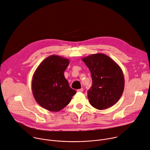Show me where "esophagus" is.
<instances>
[{
    "label": "esophagus",
    "instance_id": "esophagus-1",
    "mask_svg": "<svg viewBox=\"0 0 150 150\" xmlns=\"http://www.w3.org/2000/svg\"><path fill=\"white\" fill-rule=\"evenodd\" d=\"M83 91V88H80V89H79L77 90V92H79V93H82V92Z\"/></svg>",
    "mask_w": 150,
    "mask_h": 150
}]
</instances>
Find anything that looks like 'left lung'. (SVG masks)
Listing matches in <instances>:
<instances>
[{
    "instance_id": "obj_1",
    "label": "left lung",
    "mask_w": 150,
    "mask_h": 150,
    "mask_svg": "<svg viewBox=\"0 0 150 150\" xmlns=\"http://www.w3.org/2000/svg\"><path fill=\"white\" fill-rule=\"evenodd\" d=\"M82 61L91 71L93 85L88 92L92 106L103 110L112 106L121 98L124 89V77L121 67L103 53L92 54Z\"/></svg>"
}]
</instances>
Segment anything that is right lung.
I'll return each instance as SVG.
<instances>
[{
  "label": "right lung",
  "instance_id": "obj_1",
  "mask_svg": "<svg viewBox=\"0 0 150 150\" xmlns=\"http://www.w3.org/2000/svg\"><path fill=\"white\" fill-rule=\"evenodd\" d=\"M69 64L68 59L53 54L43 60L34 72L32 93L42 108L51 112L60 111L76 94L64 76Z\"/></svg>",
  "mask_w": 150,
  "mask_h": 150
}]
</instances>
